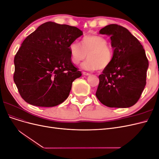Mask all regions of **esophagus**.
Masks as SVG:
<instances>
[{"mask_svg": "<svg viewBox=\"0 0 159 159\" xmlns=\"http://www.w3.org/2000/svg\"><path fill=\"white\" fill-rule=\"evenodd\" d=\"M83 74L85 75H89L90 74L88 73V72H86V71H83Z\"/></svg>", "mask_w": 159, "mask_h": 159, "instance_id": "esophagus-1", "label": "esophagus"}]
</instances>
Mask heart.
<instances>
[{"label": "heart", "instance_id": "b5f03b06", "mask_svg": "<svg viewBox=\"0 0 159 159\" xmlns=\"http://www.w3.org/2000/svg\"><path fill=\"white\" fill-rule=\"evenodd\" d=\"M79 42H72L70 46L71 60L78 65L85 60H88L81 66L88 70H103L107 68L113 59V52L108 46V42L105 38L99 35H88Z\"/></svg>", "mask_w": 159, "mask_h": 159}]
</instances>
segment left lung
<instances>
[{
	"label": "left lung",
	"instance_id": "obj_1",
	"mask_svg": "<svg viewBox=\"0 0 159 159\" xmlns=\"http://www.w3.org/2000/svg\"><path fill=\"white\" fill-rule=\"evenodd\" d=\"M110 36L113 59L99 75L95 95L109 107L126 108L135 104L146 85L148 61L139 41L127 28L109 25L100 30Z\"/></svg>",
	"mask_w": 159,
	"mask_h": 159
}]
</instances>
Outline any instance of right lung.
Instances as JSON below:
<instances>
[{"instance_id": "right-lung-1", "label": "right lung", "mask_w": 159, "mask_h": 159, "mask_svg": "<svg viewBox=\"0 0 159 159\" xmlns=\"http://www.w3.org/2000/svg\"><path fill=\"white\" fill-rule=\"evenodd\" d=\"M83 32L53 22L42 24L23 41L14 56V81L22 98L38 107H54L68 98L81 72L70 46Z\"/></svg>"}]
</instances>
